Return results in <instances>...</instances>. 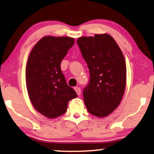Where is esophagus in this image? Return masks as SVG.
<instances>
[{
	"label": "esophagus",
	"mask_w": 154,
	"mask_h": 154,
	"mask_svg": "<svg viewBox=\"0 0 154 154\" xmlns=\"http://www.w3.org/2000/svg\"><path fill=\"white\" fill-rule=\"evenodd\" d=\"M74 90H75V91L76 92L78 95H80V94H81V88H80L79 87H75Z\"/></svg>",
	"instance_id": "obj_1"
}]
</instances>
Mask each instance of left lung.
I'll use <instances>...</instances> for the list:
<instances>
[{
	"mask_svg": "<svg viewBox=\"0 0 154 154\" xmlns=\"http://www.w3.org/2000/svg\"><path fill=\"white\" fill-rule=\"evenodd\" d=\"M87 63L90 81L83 89L88 112L106 117L121 102L126 85V64L121 48L110 35L95 34L77 40Z\"/></svg>",
	"mask_w": 154,
	"mask_h": 154,
	"instance_id": "obj_1",
	"label": "left lung"
}]
</instances>
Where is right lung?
Masks as SVG:
<instances>
[{"instance_id": "add662e5", "label": "right lung", "mask_w": 154, "mask_h": 154, "mask_svg": "<svg viewBox=\"0 0 154 154\" xmlns=\"http://www.w3.org/2000/svg\"><path fill=\"white\" fill-rule=\"evenodd\" d=\"M73 44V38L48 35L35 44L29 56L26 83L29 99L35 110L49 119L64 114L69 101L77 97L60 67Z\"/></svg>"}]
</instances>
